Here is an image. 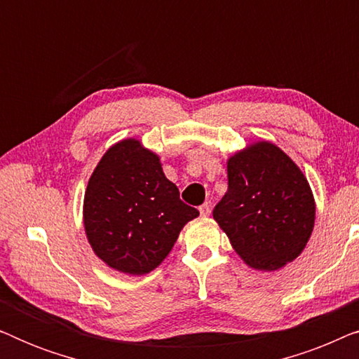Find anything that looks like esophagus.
Listing matches in <instances>:
<instances>
[{
    "instance_id": "obj_1",
    "label": "esophagus",
    "mask_w": 359,
    "mask_h": 359,
    "mask_svg": "<svg viewBox=\"0 0 359 359\" xmlns=\"http://www.w3.org/2000/svg\"><path fill=\"white\" fill-rule=\"evenodd\" d=\"M199 212H201V215H204V217H208V215H210V205L208 203L199 205Z\"/></svg>"
}]
</instances>
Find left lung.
<instances>
[{
  "label": "left lung",
  "instance_id": "1",
  "mask_svg": "<svg viewBox=\"0 0 359 359\" xmlns=\"http://www.w3.org/2000/svg\"><path fill=\"white\" fill-rule=\"evenodd\" d=\"M229 189L214 219L252 268L273 271L297 258L313 229L316 203L302 171L276 145L258 142L227 163Z\"/></svg>",
  "mask_w": 359,
  "mask_h": 359
}]
</instances>
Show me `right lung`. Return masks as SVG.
<instances>
[{
  "mask_svg": "<svg viewBox=\"0 0 359 359\" xmlns=\"http://www.w3.org/2000/svg\"><path fill=\"white\" fill-rule=\"evenodd\" d=\"M199 210L180 199L160 158L127 139L111 147L85 193V230L93 250L111 268L145 274L166 258L186 222Z\"/></svg>",
  "mask_w": 359,
  "mask_h": 359,
  "instance_id": "1",
  "label": "right lung"
}]
</instances>
